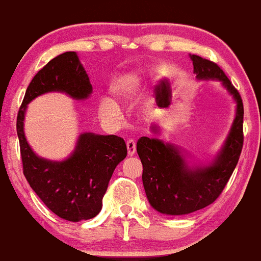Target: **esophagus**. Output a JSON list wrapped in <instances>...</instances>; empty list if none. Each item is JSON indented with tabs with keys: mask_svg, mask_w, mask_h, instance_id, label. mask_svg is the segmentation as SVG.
<instances>
[{
	"mask_svg": "<svg viewBox=\"0 0 261 261\" xmlns=\"http://www.w3.org/2000/svg\"><path fill=\"white\" fill-rule=\"evenodd\" d=\"M126 147H127L128 156H133V155H135V153H136V142L134 140H128L126 143Z\"/></svg>",
	"mask_w": 261,
	"mask_h": 261,
	"instance_id": "obj_1",
	"label": "esophagus"
}]
</instances>
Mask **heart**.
Wrapping results in <instances>:
<instances>
[{
    "mask_svg": "<svg viewBox=\"0 0 261 261\" xmlns=\"http://www.w3.org/2000/svg\"><path fill=\"white\" fill-rule=\"evenodd\" d=\"M138 82H140V77L137 74H130L127 77L121 79V81L115 83L111 89L112 95L117 100H125L133 94L135 88L137 87ZM97 112L98 115L105 120H115L120 114V108L118 103L114 100L108 97H103L98 101L97 105Z\"/></svg>",
    "mask_w": 261,
    "mask_h": 261,
    "instance_id": "heart-1",
    "label": "heart"
}]
</instances>
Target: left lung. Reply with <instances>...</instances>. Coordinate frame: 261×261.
<instances>
[{"mask_svg":"<svg viewBox=\"0 0 261 261\" xmlns=\"http://www.w3.org/2000/svg\"><path fill=\"white\" fill-rule=\"evenodd\" d=\"M199 81H218L236 102V114L223 147L211 163L193 164L180 147L156 136L160 127L151 125L155 137H141L137 154L143 165L144 191L150 206L169 216H183L204 208L217 200L231 177L243 147V103L239 91L214 62L190 55Z\"/></svg>","mask_w":261,"mask_h":261,"instance_id":"obj_1","label":"left lung"}]
</instances>
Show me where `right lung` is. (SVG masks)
Returning a JSON list of instances; mask_svg holds the SVG:
<instances>
[{"label": "right lung", "mask_w": 261, "mask_h": 261, "mask_svg": "<svg viewBox=\"0 0 261 261\" xmlns=\"http://www.w3.org/2000/svg\"><path fill=\"white\" fill-rule=\"evenodd\" d=\"M47 92H64L78 101L90 96L92 87L77 53L58 55L35 75L19 110L16 133L24 176L43 203L70 222L91 219L100 213L115 167L126 158V144L115 135L82 133L65 160L38 156L26 141L24 119L30 102Z\"/></svg>", "instance_id": "1"}]
</instances>
